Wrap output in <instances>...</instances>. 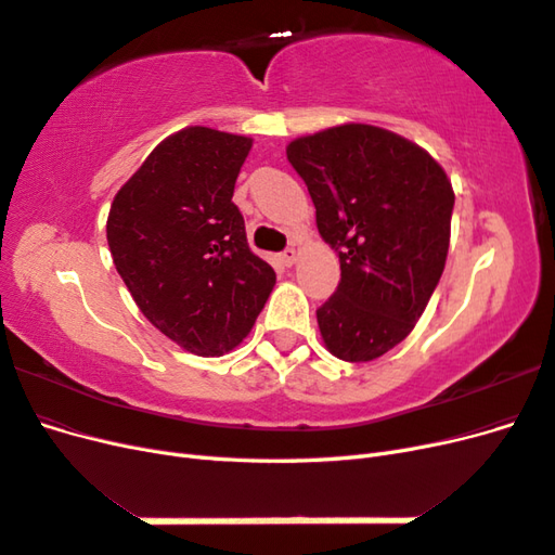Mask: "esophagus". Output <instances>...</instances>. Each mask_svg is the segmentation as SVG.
Masks as SVG:
<instances>
[{"mask_svg": "<svg viewBox=\"0 0 555 555\" xmlns=\"http://www.w3.org/2000/svg\"><path fill=\"white\" fill-rule=\"evenodd\" d=\"M280 259H282V263H284V266H294V263L298 261V249L287 247V249H284L282 255H280Z\"/></svg>", "mask_w": 555, "mask_h": 555, "instance_id": "obj_1", "label": "esophagus"}]
</instances>
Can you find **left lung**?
Wrapping results in <instances>:
<instances>
[{
    "instance_id": "1",
    "label": "left lung",
    "mask_w": 555,
    "mask_h": 555,
    "mask_svg": "<svg viewBox=\"0 0 555 555\" xmlns=\"http://www.w3.org/2000/svg\"><path fill=\"white\" fill-rule=\"evenodd\" d=\"M287 157L340 259L338 292L317 310L324 347L349 363L375 361L408 338L442 278L451 180L422 145L363 122L298 137Z\"/></svg>"
}]
</instances>
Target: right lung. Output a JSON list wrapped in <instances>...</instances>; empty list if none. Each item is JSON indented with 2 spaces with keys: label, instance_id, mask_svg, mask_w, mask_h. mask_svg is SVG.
Segmentation results:
<instances>
[{
  "label": "right lung",
  "instance_id": "1",
  "mask_svg": "<svg viewBox=\"0 0 555 555\" xmlns=\"http://www.w3.org/2000/svg\"><path fill=\"white\" fill-rule=\"evenodd\" d=\"M249 147V137L210 127L171 133L117 190L106 220L113 263L139 310L196 357L236 349L275 287L231 201Z\"/></svg>",
  "mask_w": 555,
  "mask_h": 555
}]
</instances>
